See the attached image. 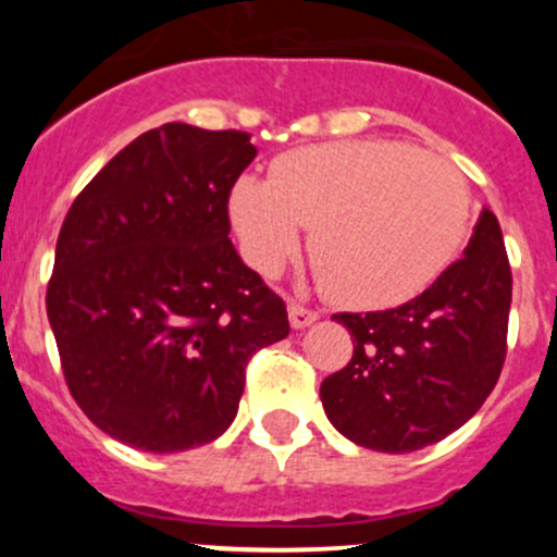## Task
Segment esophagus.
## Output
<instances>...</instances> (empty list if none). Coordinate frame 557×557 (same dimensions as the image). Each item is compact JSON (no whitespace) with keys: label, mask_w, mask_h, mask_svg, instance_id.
Masks as SVG:
<instances>
[{"label":"esophagus","mask_w":557,"mask_h":557,"mask_svg":"<svg viewBox=\"0 0 557 557\" xmlns=\"http://www.w3.org/2000/svg\"><path fill=\"white\" fill-rule=\"evenodd\" d=\"M318 318H320V314L310 310V307L296 305V301H290V305H288V320H290V325H294L296 331L307 329V325H312Z\"/></svg>","instance_id":"34e87169"}]
</instances>
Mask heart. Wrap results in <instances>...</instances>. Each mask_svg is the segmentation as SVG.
<instances>
[{
	"label": "heart",
	"mask_w": 557,
	"mask_h": 557,
	"mask_svg": "<svg viewBox=\"0 0 557 557\" xmlns=\"http://www.w3.org/2000/svg\"><path fill=\"white\" fill-rule=\"evenodd\" d=\"M228 212L258 272H280L312 226L325 294L350 310H387L455 261L471 199L447 161L391 139H347L283 156L272 180L237 177Z\"/></svg>",
	"instance_id": "1"
}]
</instances>
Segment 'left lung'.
Masks as SVG:
<instances>
[{"mask_svg":"<svg viewBox=\"0 0 557 557\" xmlns=\"http://www.w3.org/2000/svg\"><path fill=\"white\" fill-rule=\"evenodd\" d=\"M512 272L502 226L482 207L463 258L431 288L383 312H339L352 358L320 385L331 425L377 453H414L485 404L507 356Z\"/></svg>","mask_w":557,"mask_h":557,"instance_id":"1","label":"left lung"}]
</instances>
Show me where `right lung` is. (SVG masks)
Listing matches in <instances>:
<instances>
[{
  "label": "right lung",
  "instance_id": "obj_1",
  "mask_svg": "<svg viewBox=\"0 0 557 557\" xmlns=\"http://www.w3.org/2000/svg\"><path fill=\"white\" fill-rule=\"evenodd\" d=\"M256 153L245 132L164 123L66 212L45 307L70 393L123 445L215 442L252 352L288 336L285 301L228 239V194Z\"/></svg>",
  "mask_w": 557,
  "mask_h": 557
}]
</instances>
